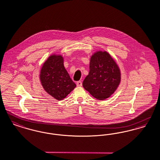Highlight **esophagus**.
Listing matches in <instances>:
<instances>
[{
  "mask_svg": "<svg viewBox=\"0 0 160 160\" xmlns=\"http://www.w3.org/2000/svg\"><path fill=\"white\" fill-rule=\"evenodd\" d=\"M82 82L81 81H78L76 82V85L77 87H81L82 86Z\"/></svg>",
  "mask_w": 160,
  "mask_h": 160,
  "instance_id": "esophagus-1",
  "label": "esophagus"
}]
</instances>
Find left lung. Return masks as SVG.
Segmentation results:
<instances>
[{
	"mask_svg": "<svg viewBox=\"0 0 160 160\" xmlns=\"http://www.w3.org/2000/svg\"><path fill=\"white\" fill-rule=\"evenodd\" d=\"M120 82V70L109 53L98 52L92 55L89 73L82 83L87 91L96 99L104 100L113 94Z\"/></svg>",
	"mask_w": 160,
	"mask_h": 160,
	"instance_id": "left-lung-1",
	"label": "left lung"
}]
</instances>
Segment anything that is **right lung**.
Listing matches in <instances>:
<instances>
[{
  "label": "right lung",
  "instance_id": "1",
  "mask_svg": "<svg viewBox=\"0 0 160 160\" xmlns=\"http://www.w3.org/2000/svg\"><path fill=\"white\" fill-rule=\"evenodd\" d=\"M63 61L61 55H52L44 63L40 75L45 91L57 100L64 99L76 86Z\"/></svg>",
  "mask_w": 160,
  "mask_h": 160
}]
</instances>
